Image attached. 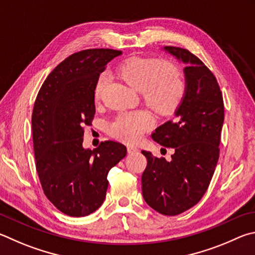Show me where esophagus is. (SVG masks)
I'll return each instance as SVG.
<instances>
[{
    "label": "esophagus",
    "instance_id": "esophagus-1",
    "mask_svg": "<svg viewBox=\"0 0 255 255\" xmlns=\"http://www.w3.org/2000/svg\"><path fill=\"white\" fill-rule=\"evenodd\" d=\"M139 151V149L136 148V146H133V145H128V153H135Z\"/></svg>",
    "mask_w": 255,
    "mask_h": 255
}]
</instances>
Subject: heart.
I'll list each match as a JSON object with an SVG mask.
<instances>
[{"mask_svg": "<svg viewBox=\"0 0 255 255\" xmlns=\"http://www.w3.org/2000/svg\"><path fill=\"white\" fill-rule=\"evenodd\" d=\"M116 73L136 92L142 94L146 105L162 114H168L179 105L185 93V80L173 65L154 58H130L121 64ZM109 82V75H100L94 87V97L101 100ZM152 125V118L143 111L120 113L109 125L112 136L133 143Z\"/></svg>", "mask_w": 255, "mask_h": 255, "instance_id": "1", "label": "heart"}]
</instances>
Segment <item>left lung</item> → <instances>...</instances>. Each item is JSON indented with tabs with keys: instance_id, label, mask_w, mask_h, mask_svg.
<instances>
[{
	"instance_id": "8db88e82",
	"label": "left lung",
	"mask_w": 255,
	"mask_h": 255,
	"mask_svg": "<svg viewBox=\"0 0 255 255\" xmlns=\"http://www.w3.org/2000/svg\"><path fill=\"white\" fill-rule=\"evenodd\" d=\"M162 50L185 65V93L168 121L152 133V139L173 148L170 161L142 151L148 160L142 173V195L151 208L175 216L197 204L209 186L220 157L224 103L215 76L187 49Z\"/></svg>"
}]
</instances>
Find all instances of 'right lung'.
<instances>
[{
	"label": "right lung",
	"instance_id": "obj_1",
	"mask_svg": "<svg viewBox=\"0 0 255 255\" xmlns=\"http://www.w3.org/2000/svg\"><path fill=\"white\" fill-rule=\"evenodd\" d=\"M120 55L113 49L74 53L49 74L35 98V168L44 195L68 216H87L101 207L107 173L127 155L125 145L114 141L94 150L83 146L84 127L95 115L94 87L107 62Z\"/></svg>",
	"mask_w": 255,
	"mask_h": 255
}]
</instances>
